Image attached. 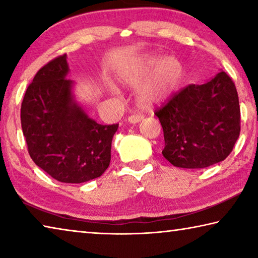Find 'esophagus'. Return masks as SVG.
Listing matches in <instances>:
<instances>
[{
  "label": "esophagus",
  "mask_w": 258,
  "mask_h": 258,
  "mask_svg": "<svg viewBox=\"0 0 258 258\" xmlns=\"http://www.w3.org/2000/svg\"><path fill=\"white\" fill-rule=\"evenodd\" d=\"M143 118H145V116L141 115V113H134V115H131L128 117L127 120L131 124H137V123H140Z\"/></svg>",
  "instance_id": "esophagus-1"
}]
</instances>
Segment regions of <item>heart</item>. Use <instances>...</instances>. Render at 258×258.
Masks as SVG:
<instances>
[{
	"mask_svg": "<svg viewBox=\"0 0 258 258\" xmlns=\"http://www.w3.org/2000/svg\"><path fill=\"white\" fill-rule=\"evenodd\" d=\"M183 76L181 61L174 55L149 56L138 66L126 71L121 75L126 84L138 86V101L145 107L155 106L168 99L175 92Z\"/></svg>",
	"mask_w": 258,
	"mask_h": 258,
	"instance_id": "b5f03b06",
	"label": "heart"
}]
</instances>
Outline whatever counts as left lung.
Masks as SVG:
<instances>
[{"label":"left lung","mask_w":258,"mask_h":258,"mask_svg":"<svg viewBox=\"0 0 258 258\" xmlns=\"http://www.w3.org/2000/svg\"><path fill=\"white\" fill-rule=\"evenodd\" d=\"M163 126V156L181 168H205L224 160L240 134L238 92L226 73L187 85L155 112Z\"/></svg>","instance_id":"1"}]
</instances>
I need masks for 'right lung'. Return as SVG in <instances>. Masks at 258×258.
Returning a JSON list of instances; mask_svg holds the SVG:
<instances>
[{
    "instance_id": "add662e5",
    "label": "right lung",
    "mask_w": 258,
    "mask_h": 258,
    "mask_svg": "<svg viewBox=\"0 0 258 258\" xmlns=\"http://www.w3.org/2000/svg\"><path fill=\"white\" fill-rule=\"evenodd\" d=\"M67 54L42 67L21 103V127L29 156L56 181L83 183L101 176L111 158L118 124L89 117L73 94Z\"/></svg>"
}]
</instances>
